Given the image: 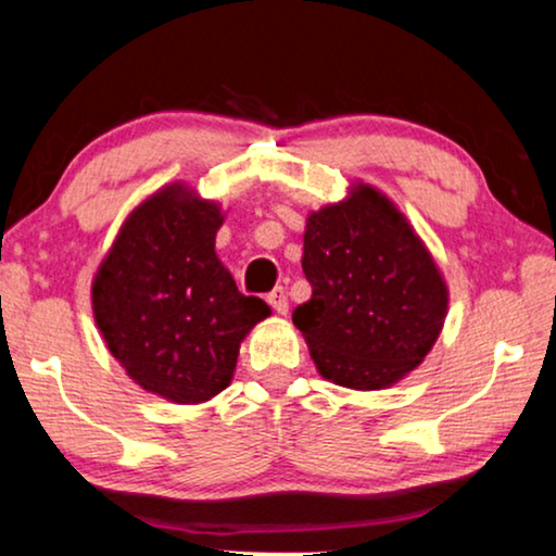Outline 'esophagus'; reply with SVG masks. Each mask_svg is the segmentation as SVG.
Listing matches in <instances>:
<instances>
[{"label": "esophagus", "instance_id": "obj_1", "mask_svg": "<svg viewBox=\"0 0 556 556\" xmlns=\"http://www.w3.org/2000/svg\"><path fill=\"white\" fill-rule=\"evenodd\" d=\"M265 301L270 303V308L276 311V314H280V316L288 314V295L283 288H273V291L265 295Z\"/></svg>", "mask_w": 556, "mask_h": 556}]
</instances>
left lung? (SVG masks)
Instances as JSON below:
<instances>
[{"label":"left lung","mask_w":556,"mask_h":556,"mask_svg":"<svg viewBox=\"0 0 556 556\" xmlns=\"http://www.w3.org/2000/svg\"><path fill=\"white\" fill-rule=\"evenodd\" d=\"M311 299L293 311L318 375L349 390L407 377L440 337L447 286L407 217L369 185L311 212L303 232Z\"/></svg>","instance_id":"8db88e82"}]
</instances>
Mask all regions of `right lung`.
<instances>
[{
    "mask_svg": "<svg viewBox=\"0 0 556 556\" xmlns=\"http://www.w3.org/2000/svg\"><path fill=\"white\" fill-rule=\"evenodd\" d=\"M223 219L217 202L181 181L162 187L121 225L90 291L98 331L126 375L179 405L223 392L242 339L270 316L219 263Z\"/></svg>",
    "mask_w": 556,
    "mask_h": 556,
    "instance_id": "right-lung-1",
    "label": "right lung"
}]
</instances>
